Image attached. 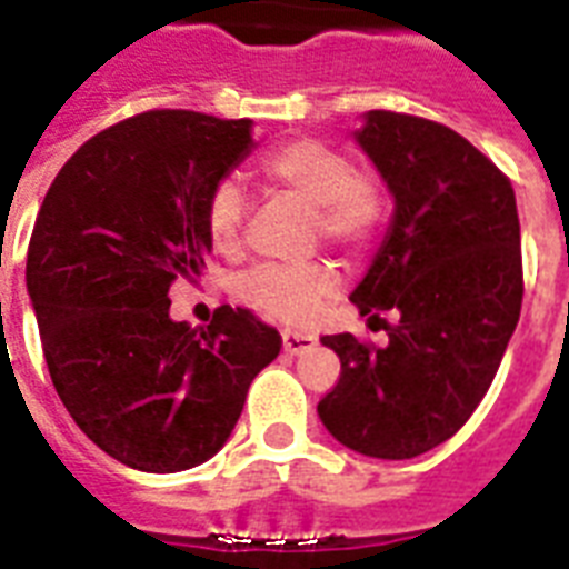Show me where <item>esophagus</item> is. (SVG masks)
I'll list each match as a JSON object with an SVG mask.
<instances>
[{"label":"esophagus","instance_id":"1","mask_svg":"<svg viewBox=\"0 0 569 569\" xmlns=\"http://www.w3.org/2000/svg\"><path fill=\"white\" fill-rule=\"evenodd\" d=\"M316 346V337L310 333H298V330H283V351L286 355H303Z\"/></svg>","mask_w":569,"mask_h":569}]
</instances>
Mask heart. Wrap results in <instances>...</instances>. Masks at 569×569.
<instances>
[{
    "mask_svg": "<svg viewBox=\"0 0 569 569\" xmlns=\"http://www.w3.org/2000/svg\"><path fill=\"white\" fill-rule=\"evenodd\" d=\"M259 177L271 189L289 191L316 214V230L337 248H357L375 232L383 200L372 182L355 171L342 150L295 138L268 150L259 159ZM244 197L239 186L221 182L206 200V232L221 253H236L241 244ZM333 289V274L325 266H259L239 277L236 295L283 321H307Z\"/></svg>",
    "mask_w": 569,
    "mask_h": 569,
    "instance_id": "b5f03b06",
    "label": "heart"
}]
</instances>
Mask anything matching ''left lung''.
I'll list each match as a JSON object with an SVG mask.
<instances>
[{"instance_id": "left-lung-1", "label": "left lung", "mask_w": 569, "mask_h": 569, "mask_svg": "<svg viewBox=\"0 0 569 569\" xmlns=\"http://www.w3.org/2000/svg\"><path fill=\"white\" fill-rule=\"evenodd\" d=\"M355 141L396 209L351 301L398 321L380 348L321 337L342 372L319 419L366 458L407 460L458 433L493 383L520 321V218L508 177L455 129L366 111Z\"/></svg>"}]
</instances>
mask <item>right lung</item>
<instances>
[{
	"label": "right lung",
	"mask_w": 569,
	"mask_h": 569,
	"mask_svg": "<svg viewBox=\"0 0 569 569\" xmlns=\"http://www.w3.org/2000/svg\"><path fill=\"white\" fill-rule=\"evenodd\" d=\"M253 150V120L156 109L102 129L58 171L26 259L49 378L106 455L182 472L230 440L283 339L241 307L171 319V283L212 250L206 200Z\"/></svg>",
	"instance_id": "obj_1"
}]
</instances>
